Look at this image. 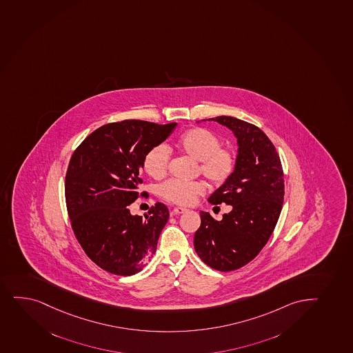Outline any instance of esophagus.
I'll list each match as a JSON object with an SVG mask.
<instances>
[{
	"label": "esophagus",
	"mask_w": 353,
	"mask_h": 353,
	"mask_svg": "<svg viewBox=\"0 0 353 353\" xmlns=\"http://www.w3.org/2000/svg\"><path fill=\"white\" fill-rule=\"evenodd\" d=\"M185 212H188V209H185V208H181V206H179V208H174V210H172V214H185Z\"/></svg>",
	"instance_id": "34e87169"
}]
</instances>
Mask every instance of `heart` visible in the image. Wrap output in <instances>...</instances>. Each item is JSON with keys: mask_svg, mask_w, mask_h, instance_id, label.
Instances as JSON below:
<instances>
[{"mask_svg": "<svg viewBox=\"0 0 353 353\" xmlns=\"http://www.w3.org/2000/svg\"><path fill=\"white\" fill-rule=\"evenodd\" d=\"M179 147L184 154L199 161V170L212 184L226 182L234 172L236 159L228 149L221 147L217 136L204 128H194L179 139ZM169 151L164 145L151 148L143 159V168L152 179H162L167 174ZM205 184L201 181L182 182L170 179L159 186V196L167 202L190 205L199 194H204Z\"/></svg>", "mask_w": 353, "mask_h": 353, "instance_id": "obj_1", "label": "heart"}]
</instances>
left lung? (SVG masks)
Segmentation results:
<instances>
[{"label": "left lung", "instance_id": "1", "mask_svg": "<svg viewBox=\"0 0 353 353\" xmlns=\"http://www.w3.org/2000/svg\"><path fill=\"white\" fill-rule=\"evenodd\" d=\"M214 121L237 139L236 167L226 182L209 197L211 204L231 205L222 221L201 211L194 246L206 265L234 271L248 264L264 248L274 230L284 201V174L276 148L254 124L230 116Z\"/></svg>", "mask_w": 353, "mask_h": 353}]
</instances>
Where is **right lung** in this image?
I'll use <instances>...</instances> for the list:
<instances>
[{"mask_svg":"<svg viewBox=\"0 0 353 353\" xmlns=\"http://www.w3.org/2000/svg\"><path fill=\"white\" fill-rule=\"evenodd\" d=\"M176 125L139 119L109 123L88 136L72 154L65 176L72 230L88 257L110 274H137L156 254L169 219L167 206L156 203L143 219L131 214L129 205L139 197L145 154L164 142Z\"/></svg>","mask_w":353,"mask_h":353,"instance_id":"1","label":"right lung"}]
</instances>
